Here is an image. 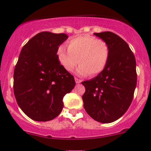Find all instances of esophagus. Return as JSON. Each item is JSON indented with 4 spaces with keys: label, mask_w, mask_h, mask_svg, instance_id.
<instances>
[{
    "label": "esophagus",
    "mask_w": 151,
    "mask_h": 151,
    "mask_svg": "<svg viewBox=\"0 0 151 151\" xmlns=\"http://www.w3.org/2000/svg\"><path fill=\"white\" fill-rule=\"evenodd\" d=\"M75 81H76V83H80L81 82V80L79 78H75Z\"/></svg>",
    "instance_id": "obj_1"
}]
</instances>
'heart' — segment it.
I'll list each match as a JSON object with an SVG mask.
<instances>
[{"label": "heart", "mask_w": 151, "mask_h": 151, "mask_svg": "<svg viewBox=\"0 0 151 151\" xmlns=\"http://www.w3.org/2000/svg\"><path fill=\"white\" fill-rule=\"evenodd\" d=\"M68 49L59 46L56 55L62 68L72 72L78 65L77 73L80 76L95 77L103 72L110 56L109 44L104 40L93 36L81 35L70 39Z\"/></svg>", "instance_id": "obj_1"}]
</instances>
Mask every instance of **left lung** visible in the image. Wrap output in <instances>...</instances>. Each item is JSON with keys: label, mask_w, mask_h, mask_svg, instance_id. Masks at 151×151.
I'll return each instance as SVG.
<instances>
[{"label": "left lung", "mask_w": 151, "mask_h": 151, "mask_svg": "<svg viewBox=\"0 0 151 151\" xmlns=\"http://www.w3.org/2000/svg\"><path fill=\"white\" fill-rule=\"evenodd\" d=\"M109 44L110 56L105 69L96 77L82 81L83 107L96 121L109 123L129 108L137 86L134 55L126 42L110 31L94 33Z\"/></svg>", "instance_id": "1"}]
</instances>
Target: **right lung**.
Instances as JSON below:
<instances>
[{"mask_svg": "<svg viewBox=\"0 0 151 151\" xmlns=\"http://www.w3.org/2000/svg\"><path fill=\"white\" fill-rule=\"evenodd\" d=\"M65 34L42 31L23 46L14 71L13 89L19 107L35 121H49L63 108V98L76 81L58 60Z\"/></svg>", "mask_w": 151, "mask_h": 151, "instance_id": "1", "label": "right lung"}]
</instances>
